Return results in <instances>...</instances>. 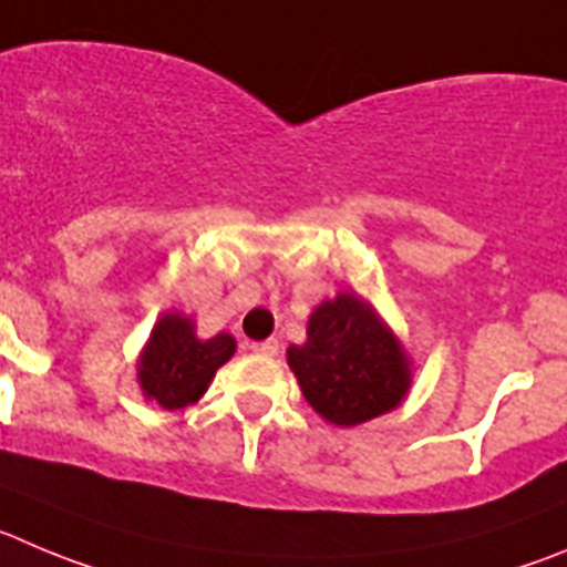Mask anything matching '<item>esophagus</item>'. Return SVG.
Masks as SVG:
<instances>
[{
	"label": "esophagus",
	"instance_id": "esophagus-1",
	"mask_svg": "<svg viewBox=\"0 0 567 567\" xmlns=\"http://www.w3.org/2000/svg\"><path fill=\"white\" fill-rule=\"evenodd\" d=\"M251 349L257 352V355L271 358V355H277V352H279V341H277V338H268V341H254Z\"/></svg>",
	"mask_w": 567,
	"mask_h": 567
}]
</instances>
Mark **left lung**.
I'll list each match as a JSON object with an SVG mask.
<instances>
[{
    "label": "left lung",
    "instance_id": "8db88e82",
    "mask_svg": "<svg viewBox=\"0 0 567 567\" xmlns=\"http://www.w3.org/2000/svg\"><path fill=\"white\" fill-rule=\"evenodd\" d=\"M288 367L310 409L338 427L389 414L414 383L403 341L355 290H341L310 313L308 341L290 343Z\"/></svg>",
    "mask_w": 567,
    "mask_h": 567
}]
</instances>
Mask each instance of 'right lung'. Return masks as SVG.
Instances as JSON below:
<instances>
[{
	"instance_id": "1",
	"label": "right lung",
	"mask_w": 567,
	"mask_h": 567,
	"mask_svg": "<svg viewBox=\"0 0 567 567\" xmlns=\"http://www.w3.org/2000/svg\"><path fill=\"white\" fill-rule=\"evenodd\" d=\"M235 349L237 341L229 332L198 338L195 319L178 310L162 313L136 358V383L142 396L167 411L198 403L215 372L235 355Z\"/></svg>"
}]
</instances>
